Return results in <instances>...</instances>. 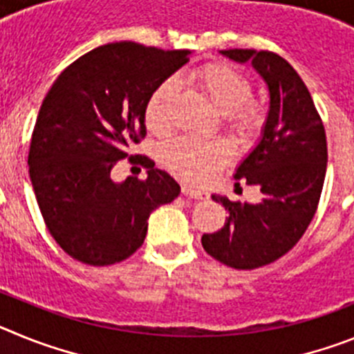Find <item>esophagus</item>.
<instances>
[{"label":"esophagus","instance_id":"esophagus-1","mask_svg":"<svg viewBox=\"0 0 354 354\" xmlns=\"http://www.w3.org/2000/svg\"><path fill=\"white\" fill-rule=\"evenodd\" d=\"M183 195L189 196V198H195V200H207L209 198L207 192H204V189H196V187H192V186H186V184L183 186Z\"/></svg>","mask_w":354,"mask_h":354}]
</instances>
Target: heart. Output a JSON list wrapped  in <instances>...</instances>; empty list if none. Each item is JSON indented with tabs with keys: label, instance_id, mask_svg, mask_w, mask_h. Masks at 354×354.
<instances>
[{
	"label": "heart",
	"instance_id": "obj_1",
	"mask_svg": "<svg viewBox=\"0 0 354 354\" xmlns=\"http://www.w3.org/2000/svg\"><path fill=\"white\" fill-rule=\"evenodd\" d=\"M192 83L205 101L223 113L228 129L241 138H248L261 127V108L253 101L248 77L230 65H207L192 74ZM175 99L174 81L162 83L145 109V124L152 133L170 129L171 106ZM232 159V152L223 142L177 140L162 150V162L168 170L186 180L205 183Z\"/></svg>",
	"mask_w": 354,
	"mask_h": 354
}]
</instances>
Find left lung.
Returning <instances> with one entry per match:
<instances>
[{"label": "left lung", "mask_w": 354, "mask_h": 354, "mask_svg": "<svg viewBox=\"0 0 354 354\" xmlns=\"http://www.w3.org/2000/svg\"><path fill=\"white\" fill-rule=\"evenodd\" d=\"M220 53L252 64L270 93L261 140L234 174L261 187L262 198L248 204L212 195L228 218L218 232L202 236V246L230 268L255 270L286 255L310 225L326 175V134L310 92L282 56L255 49Z\"/></svg>", "instance_id": "left-lung-1"}]
</instances>
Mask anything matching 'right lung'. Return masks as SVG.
I'll use <instances>...</instances> for the list:
<instances>
[{
	"mask_svg": "<svg viewBox=\"0 0 354 354\" xmlns=\"http://www.w3.org/2000/svg\"><path fill=\"white\" fill-rule=\"evenodd\" d=\"M192 51L111 42L77 58L53 83L31 136L30 180L42 218L72 259L109 266L143 245L150 212L180 186L147 167V179H111V168L147 134L152 93Z\"/></svg>",
	"mask_w": 354,
	"mask_h": 354,
	"instance_id": "right-lung-1",
	"label": "right lung"
}]
</instances>
